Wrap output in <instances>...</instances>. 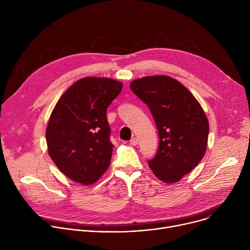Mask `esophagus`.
<instances>
[{
    "label": "esophagus",
    "mask_w": 250,
    "mask_h": 250,
    "mask_svg": "<svg viewBox=\"0 0 250 250\" xmlns=\"http://www.w3.org/2000/svg\"><path fill=\"white\" fill-rule=\"evenodd\" d=\"M137 144H138V140H137L136 137H133V138L130 139V145H131V146H136Z\"/></svg>",
    "instance_id": "esophagus-1"
}]
</instances>
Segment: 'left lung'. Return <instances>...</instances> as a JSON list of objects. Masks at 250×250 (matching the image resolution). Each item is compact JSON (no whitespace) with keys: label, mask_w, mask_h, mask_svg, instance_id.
<instances>
[{"label":"left lung","mask_w":250,"mask_h":250,"mask_svg":"<svg viewBox=\"0 0 250 250\" xmlns=\"http://www.w3.org/2000/svg\"><path fill=\"white\" fill-rule=\"evenodd\" d=\"M132 92L150 109L159 131V147L148 166L167 184L180 181L203 159L208 137V121L194 95L167 75L135 79Z\"/></svg>","instance_id":"obj_1"}]
</instances>
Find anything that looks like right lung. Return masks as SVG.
I'll return each instance as SVG.
<instances>
[{"instance_id": "obj_1", "label": "right lung", "mask_w": 250, "mask_h": 250, "mask_svg": "<svg viewBox=\"0 0 250 250\" xmlns=\"http://www.w3.org/2000/svg\"><path fill=\"white\" fill-rule=\"evenodd\" d=\"M123 83L85 77L71 85L56 103L46 131L48 154L69 179L82 185L97 182L113 153L106 109Z\"/></svg>"}]
</instances>
